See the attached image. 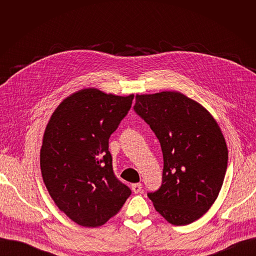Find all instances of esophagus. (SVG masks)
<instances>
[{
  "instance_id": "obj_1",
  "label": "esophagus",
  "mask_w": 256,
  "mask_h": 256,
  "mask_svg": "<svg viewBox=\"0 0 256 256\" xmlns=\"http://www.w3.org/2000/svg\"><path fill=\"white\" fill-rule=\"evenodd\" d=\"M131 188H132V191L134 193H138L142 190V184L140 182H136V184H131Z\"/></svg>"
}]
</instances>
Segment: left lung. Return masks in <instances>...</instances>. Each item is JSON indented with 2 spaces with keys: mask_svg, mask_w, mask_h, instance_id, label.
Returning <instances> with one entry per match:
<instances>
[{
  "mask_svg": "<svg viewBox=\"0 0 256 256\" xmlns=\"http://www.w3.org/2000/svg\"><path fill=\"white\" fill-rule=\"evenodd\" d=\"M136 112L158 138L164 154L162 184L148 193L173 226L200 219L219 196L228 168V146L206 108L180 92L136 94Z\"/></svg>",
  "mask_w": 256,
  "mask_h": 256,
  "instance_id": "1",
  "label": "left lung"
}]
</instances>
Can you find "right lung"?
Returning <instances> with one entry per match:
<instances>
[{
	"instance_id": "obj_1",
	"label": "right lung",
	"mask_w": 256,
	"mask_h": 256,
	"mask_svg": "<svg viewBox=\"0 0 256 256\" xmlns=\"http://www.w3.org/2000/svg\"><path fill=\"white\" fill-rule=\"evenodd\" d=\"M134 97L95 88L79 90L58 106L44 129V182L60 210L79 226H102L130 196V189L114 176L109 138Z\"/></svg>"
}]
</instances>
